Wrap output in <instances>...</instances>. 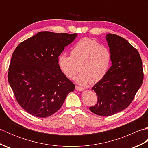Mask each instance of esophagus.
I'll use <instances>...</instances> for the list:
<instances>
[{
	"label": "esophagus",
	"instance_id": "esophagus-1",
	"mask_svg": "<svg viewBox=\"0 0 148 148\" xmlns=\"http://www.w3.org/2000/svg\"><path fill=\"white\" fill-rule=\"evenodd\" d=\"M76 90H77V91H82V90H83L84 89H83V88L77 85V86H76Z\"/></svg>",
	"mask_w": 148,
	"mask_h": 148
}]
</instances>
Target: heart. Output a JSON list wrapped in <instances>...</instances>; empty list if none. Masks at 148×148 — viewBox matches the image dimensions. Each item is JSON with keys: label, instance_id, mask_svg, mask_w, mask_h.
<instances>
[{"label": "heart", "instance_id": "obj_1", "mask_svg": "<svg viewBox=\"0 0 148 148\" xmlns=\"http://www.w3.org/2000/svg\"><path fill=\"white\" fill-rule=\"evenodd\" d=\"M58 65L69 79L76 78L78 83L86 85L95 84L106 77L112 62V55L109 48L88 37L79 40L71 51V56L61 54Z\"/></svg>", "mask_w": 148, "mask_h": 148}]
</instances>
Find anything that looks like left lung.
Returning a JSON list of instances; mask_svg holds the SVG:
<instances>
[{"mask_svg": "<svg viewBox=\"0 0 148 148\" xmlns=\"http://www.w3.org/2000/svg\"><path fill=\"white\" fill-rule=\"evenodd\" d=\"M112 55V66L106 77L92 88L97 104L94 114L109 116L129 106L143 82V63L137 50L125 39L114 34L106 36Z\"/></svg>", "mask_w": 148, "mask_h": 148, "instance_id": "obj_1", "label": "left lung"}]
</instances>
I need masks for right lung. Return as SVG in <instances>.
<instances>
[{
    "label": "right lung",
    "mask_w": 148,
    "mask_h": 148,
    "mask_svg": "<svg viewBox=\"0 0 148 148\" xmlns=\"http://www.w3.org/2000/svg\"><path fill=\"white\" fill-rule=\"evenodd\" d=\"M77 34L40 32L12 53L8 78L16 101L29 114L46 118L60 109L75 84L63 73L58 56Z\"/></svg>",
    "instance_id": "add662e5"
}]
</instances>
